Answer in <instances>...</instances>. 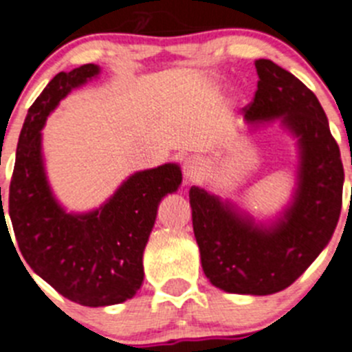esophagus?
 I'll return each mask as SVG.
<instances>
[{
    "label": "esophagus",
    "mask_w": 352,
    "mask_h": 352,
    "mask_svg": "<svg viewBox=\"0 0 352 352\" xmlns=\"http://www.w3.org/2000/svg\"><path fill=\"white\" fill-rule=\"evenodd\" d=\"M204 175V163L199 157H188L184 161V182L195 184Z\"/></svg>",
    "instance_id": "esophagus-1"
}]
</instances>
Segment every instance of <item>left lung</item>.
Instances as JSON below:
<instances>
[{
  "label": "left lung",
  "mask_w": 352,
  "mask_h": 352,
  "mask_svg": "<svg viewBox=\"0 0 352 352\" xmlns=\"http://www.w3.org/2000/svg\"><path fill=\"white\" fill-rule=\"evenodd\" d=\"M258 91L245 109L249 128L283 126L296 140L298 166L289 204L259 221L219 195L192 186L189 204L199 258L212 286L265 296L296 280L333 236L342 208L340 148L316 94L270 59L254 63Z\"/></svg>",
  "instance_id": "8db88e82"
}]
</instances>
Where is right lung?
Wrapping results in <instances>:
<instances>
[{"instance_id": "obj_1", "label": "right lung", "mask_w": 352, "mask_h": 352, "mask_svg": "<svg viewBox=\"0 0 352 352\" xmlns=\"http://www.w3.org/2000/svg\"><path fill=\"white\" fill-rule=\"evenodd\" d=\"M100 72L98 65L61 72L31 105L19 137L8 199L24 261L65 298L85 307L116 305L137 294L157 207L182 182L179 164L164 163L129 175L93 210L68 212L59 204L47 179L42 129L59 101ZM1 214V230L8 231L3 201Z\"/></svg>"}]
</instances>
